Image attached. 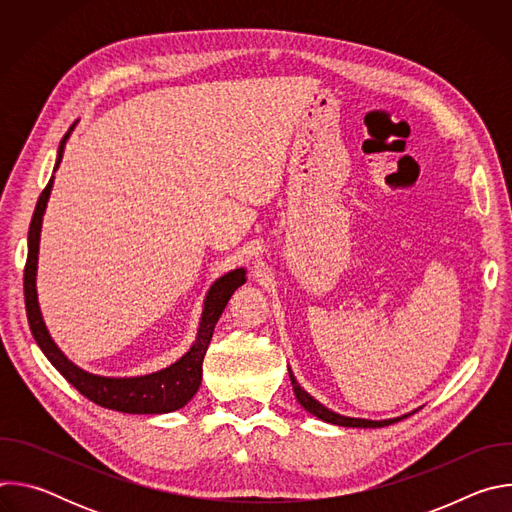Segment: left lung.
Listing matches in <instances>:
<instances>
[{"label":"left lung","mask_w":512,"mask_h":512,"mask_svg":"<svg viewBox=\"0 0 512 512\" xmlns=\"http://www.w3.org/2000/svg\"><path fill=\"white\" fill-rule=\"evenodd\" d=\"M289 379H291V385H294V391H296V397L298 401L302 403V407L306 411H310L312 415H316L318 419L322 421H328V423H334V425H342V427H385V425H391L395 421H401L403 417H397V419H385V421H371V419H354V417H344V415H338L330 409H326L322 403H318L314 397H310L296 381V377L291 375L289 371Z\"/></svg>","instance_id":"obj_1"}]
</instances>
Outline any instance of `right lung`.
<instances>
[{
  "mask_svg": "<svg viewBox=\"0 0 512 512\" xmlns=\"http://www.w3.org/2000/svg\"><path fill=\"white\" fill-rule=\"evenodd\" d=\"M75 129V125H70L66 135L60 141L58 148V158L56 166L58 168L64 152V143L70 135V131ZM54 176L42 190L30 231H28V259L24 267V300H26V314H28V324L32 330L34 340L38 342L40 350L46 354V358L52 362V367L72 385L81 395H85L89 401L121 411V413H170L180 407H184L198 391L200 381H202V360L206 354V348L210 344L214 326L221 318L223 310L227 308L231 296L235 294V289L245 283V271L235 269L221 279H216L212 287L208 289L206 300H204V310L200 318V328L196 342L192 348L174 364H170L168 369L145 375V377H133V379H109V377H97L91 375L83 369H79L77 364H72L52 342L44 322L42 314L38 308V296H36V269H38V245H40V229H42V216L46 210V202L52 190Z\"/></svg>",
  "mask_w": 512,
  "mask_h": 512,
  "instance_id": "1",
  "label": "right lung"
}]
</instances>
